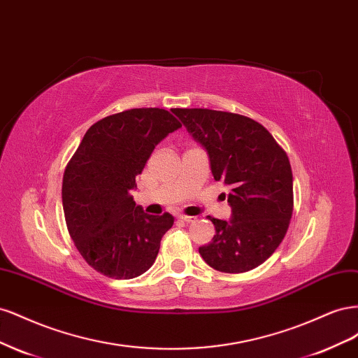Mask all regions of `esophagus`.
<instances>
[{"label": "esophagus", "instance_id": "1", "mask_svg": "<svg viewBox=\"0 0 358 358\" xmlns=\"http://www.w3.org/2000/svg\"><path fill=\"white\" fill-rule=\"evenodd\" d=\"M178 220H180L183 222H192L194 221V216H188V215L180 213V215H178Z\"/></svg>", "mask_w": 358, "mask_h": 358}]
</instances>
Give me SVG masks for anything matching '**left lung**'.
Masks as SVG:
<instances>
[{"mask_svg": "<svg viewBox=\"0 0 358 358\" xmlns=\"http://www.w3.org/2000/svg\"><path fill=\"white\" fill-rule=\"evenodd\" d=\"M208 150L215 180L231 188V220L215 225L199 252L212 268L243 273L263 264L287 234L294 208L292 171L285 150L254 119L209 109H173Z\"/></svg>", "mask_w": 358, "mask_h": 358, "instance_id": "1", "label": "left lung"}]
</instances>
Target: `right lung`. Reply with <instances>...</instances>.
Returning a JSON list of instances; mask_svg holds the SVG:
<instances>
[{
	"label": "right lung",
	"mask_w": 358,
	"mask_h": 358,
	"mask_svg": "<svg viewBox=\"0 0 358 358\" xmlns=\"http://www.w3.org/2000/svg\"><path fill=\"white\" fill-rule=\"evenodd\" d=\"M182 124L158 107L129 109L90 127L64 171L62 208L74 246L94 270L133 279L154 264L173 216L148 215L131 189L155 146Z\"/></svg>",
	"instance_id": "add662e5"
}]
</instances>
